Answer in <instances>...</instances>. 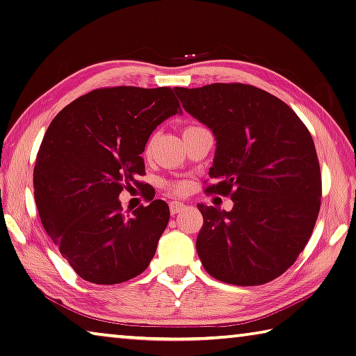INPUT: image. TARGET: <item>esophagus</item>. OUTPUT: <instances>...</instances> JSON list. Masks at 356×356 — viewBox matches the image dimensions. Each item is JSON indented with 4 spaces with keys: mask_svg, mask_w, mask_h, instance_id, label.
<instances>
[{
    "mask_svg": "<svg viewBox=\"0 0 356 356\" xmlns=\"http://www.w3.org/2000/svg\"><path fill=\"white\" fill-rule=\"evenodd\" d=\"M169 207H170V213L175 215V213L179 212V210H183L184 204H183V202H179V201H172L170 204H169Z\"/></svg>",
    "mask_w": 356,
    "mask_h": 356,
    "instance_id": "1",
    "label": "esophagus"
}]
</instances>
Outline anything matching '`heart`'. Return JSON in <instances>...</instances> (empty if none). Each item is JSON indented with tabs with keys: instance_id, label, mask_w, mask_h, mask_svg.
Masks as SVG:
<instances>
[{
	"instance_id": "1",
	"label": "heart",
	"mask_w": 356,
	"mask_h": 356,
	"mask_svg": "<svg viewBox=\"0 0 356 356\" xmlns=\"http://www.w3.org/2000/svg\"><path fill=\"white\" fill-rule=\"evenodd\" d=\"M193 127H197V126H192V127H187V129H193ZM149 146H150V144H149ZM184 188H186V184L179 183V181H178V183H172V184L168 186V191L172 192V193H183Z\"/></svg>"
}]
</instances>
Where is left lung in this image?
Here are the masks:
<instances>
[{
    "mask_svg": "<svg viewBox=\"0 0 356 356\" xmlns=\"http://www.w3.org/2000/svg\"><path fill=\"white\" fill-rule=\"evenodd\" d=\"M184 111L216 140L207 193L229 195L230 212L198 204L197 252L209 275L258 286L284 273L306 248L321 204L312 135L292 108L241 83L175 87Z\"/></svg>",
    "mask_w": 356,
    "mask_h": 356,
    "instance_id": "8db88e82",
    "label": "left lung"
}]
</instances>
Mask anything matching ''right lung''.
<instances>
[{
    "label": "right lung",
    "mask_w": 356,
    "mask_h": 356,
    "mask_svg": "<svg viewBox=\"0 0 356 356\" xmlns=\"http://www.w3.org/2000/svg\"><path fill=\"white\" fill-rule=\"evenodd\" d=\"M181 113L170 87L120 86L72 101L50 122L33 169L42 227L83 280L118 284L147 269L170 218L168 202L122 213L120 193L144 175L150 134Z\"/></svg>",
    "instance_id": "1"
}]
</instances>
